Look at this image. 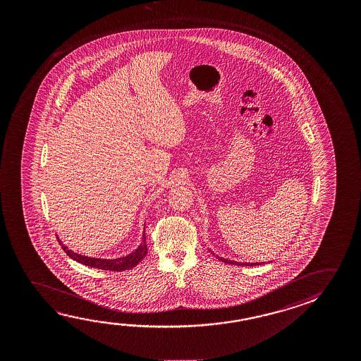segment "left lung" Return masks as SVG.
Listing matches in <instances>:
<instances>
[{
  "instance_id": "obj_1",
  "label": "left lung",
  "mask_w": 361,
  "mask_h": 361,
  "mask_svg": "<svg viewBox=\"0 0 361 361\" xmlns=\"http://www.w3.org/2000/svg\"><path fill=\"white\" fill-rule=\"evenodd\" d=\"M219 259L221 260V262H224V263H228V264H237V266H257V264H260V263H238V262H234V260H228L224 259V258H220L218 257Z\"/></svg>"
}]
</instances>
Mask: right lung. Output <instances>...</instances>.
I'll return each mask as SVG.
<instances>
[{
  "label": "right lung",
  "instance_id": "right-lung-1",
  "mask_svg": "<svg viewBox=\"0 0 361 361\" xmlns=\"http://www.w3.org/2000/svg\"><path fill=\"white\" fill-rule=\"evenodd\" d=\"M58 242L71 259L77 260L84 266L104 269V271H113V272H121V271L133 268L145 258V255H147V244H146V235L145 234H143L142 243L140 244V247L135 252H132L130 255L122 257V258H118V259H101V258H90V257H85V255H78L71 249L66 248V245L60 242L59 239H58Z\"/></svg>",
  "mask_w": 361,
  "mask_h": 361
}]
</instances>
